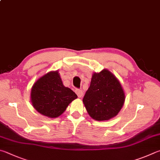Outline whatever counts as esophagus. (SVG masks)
Listing matches in <instances>:
<instances>
[{
  "label": "esophagus",
  "mask_w": 160,
  "mask_h": 160,
  "mask_svg": "<svg viewBox=\"0 0 160 160\" xmlns=\"http://www.w3.org/2000/svg\"><path fill=\"white\" fill-rule=\"evenodd\" d=\"M75 93H76L77 94V95H78V97H79V98H80V97H82V95H83V92H82V91L81 89H76L75 90Z\"/></svg>",
  "instance_id": "esophagus-1"
}]
</instances>
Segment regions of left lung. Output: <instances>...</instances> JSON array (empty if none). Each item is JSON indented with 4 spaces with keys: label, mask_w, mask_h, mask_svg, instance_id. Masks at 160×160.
Returning <instances> with one entry per match:
<instances>
[{
    "label": "left lung",
    "mask_w": 160,
    "mask_h": 160,
    "mask_svg": "<svg viewBox=\"0 0 160 160\" xmlns=\"http://www.w3.org/2000/svg\"><path fill=\"white\" fill-rule=\"evenodd\" d=\"M82 101L93 119L108 120L120 112L124 102V93L117 78L104 69L93 74Z\"/></svg>",
    "instance_id": "8db88e82"
}]
</instances>
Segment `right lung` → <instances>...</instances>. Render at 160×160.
I'll return each instance as SVG.
<instances>
[{"label":"right lung","mask_w":160,"mask_h":160,"mask_svg":"<svg viewBox=\"0 0 160 160\" xmlns=\"http://www.w3.org/2000/svg\"><path fill=\"white\" fill-rule=\"evenodd\" d=\"M77 97L74 92L63 86L57 71L50 72L39 78L32 87L31 93L35 109L51 118L62 115Z\"/></svg>","instance_id":"1"}]
</instances>
